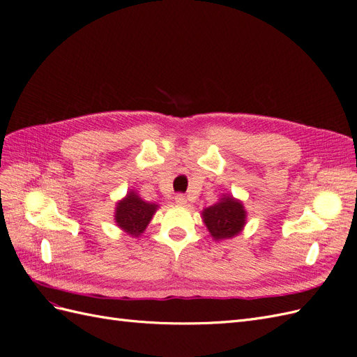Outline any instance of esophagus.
<instances>
[{
    "instance_id": "34e87169",
    "label": "esophagus",
    "mask_w": 357,
    "mask_h": 357,
    "mask_svg": "<svg viewBox=\"0 0 357 357\" xmlns=\"http://www.w3.org/2000/svg\"><path fill=\"white\" fill-rule=\"evenodd\" d=\"M176 202L178 204V205H185L186 202H188V199H186V197L185 195H183V193H177V195H176Z\"/></svg>"
}]
</instances>
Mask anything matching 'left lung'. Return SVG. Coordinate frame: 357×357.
I'll list each match as a JSON object with an SVG mask.
<instances>
[{
  "label": "left lung",
  "mask_w": 357,
  "mask_h": 357,
  "mask_svg": "<svg viewBox=\"0 0 357 357\" xmlns=\"http://www.w3.org/2000/svg\"><path fill=\"white\" fill-rule=\"evenodd\" d=\"M204 223L215 240L232 238L238 235L245 223V211L240 201L232 197H225L220 202L211 205L202 211Z\"/></svg>",
  "instance_id": "obj_1"
}]
</instances>
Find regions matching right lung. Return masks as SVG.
<instances>
[{
  "label": "right lung",
  "mask_w": 357,
  "mask_h": 357,
  "mask_svg": "<svg viewBox=\"0 0 357 357\" xmlns=\"http://www.w3.org/2000/svg\"><path fill=\"white\" fill-rule=\"evenodd\" d=\"M158 208L156 204H150L139 198L135 192H129L126 198L117 204L116 223L132 236L142 234Z\"/></svg>",
  "instance_id": "add662e5"
}]
</instances>
